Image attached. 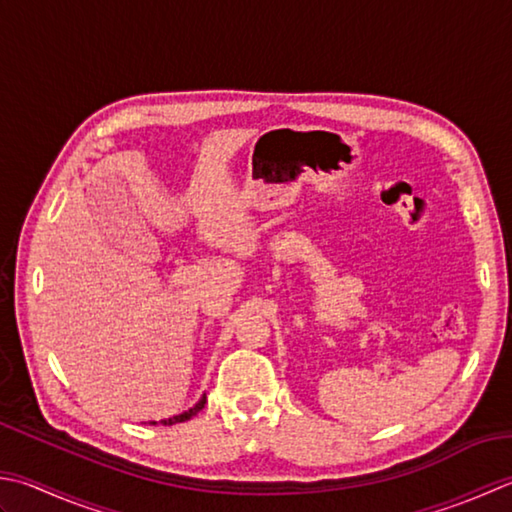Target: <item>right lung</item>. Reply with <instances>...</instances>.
Instances as JSON below:
<instances>
[{
  "mask_svg": "<svg viewBox=\"0 0 512 512\" xmlns=\"http://www.w3.org/2000/svg\"><path fill=\"white\" fill-rule=\"evenodd\" d=\"M204 404H206V397L199 399V404H195L193 408L186 410V413H182V415H175V417H170V419H164L162 424H164V426H173V424H179V422H188L190 417H195V415L199 413V410L204 408ZM153 424H157V422H153Z\"/></svg>",
  "mask_w": 512,
  "mask_h": 512,
  "instance_id": "obj_1",
  "label": "right lung"
}]
</instances>
